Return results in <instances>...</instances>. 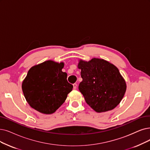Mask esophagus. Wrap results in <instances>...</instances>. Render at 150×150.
I'll return each mask as SVG.
<instances>
[{
	"label": "esophagus",
	"mask_w": 150,
	"mask_h": 150,
	"mask_svg": "<svg viewBox=\"0 0 150 150\" xmlns=\"http://www.w3.org/2000/svg\"><path fill=\"white\" fill-rule=\"evenodd\" d=\"M77 83H73V88H74V89H76V88H77Z\"/></svg>",
	"instance_id": "1"
}]
</instances>
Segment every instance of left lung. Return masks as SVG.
Instances as JSON below:
<instances>
[{
	"instance_id": "obj_1",
	"label": "left lung",
	"mask_w": 150,
	"mask_h": 150,
	"mask_svg": "<svg viewBox=\"0 0 150 150\" xmlns=\"http://www.w3.org/2000/svg\"><path fill=\"white\" fill-rule=\"evenodd\" d=\"M82 81L79 90L86 103L97 112H106L116 107L126 91V83L115 65L103 59L80 60Z\"/></svg>"
}]
</instances>
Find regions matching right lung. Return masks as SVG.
<instances>
[{
  "label": "right lung",
  "instance_id": "right-lung-1",
  "mask_svg": "<svg viewBox=\"0 0 150 150\" xmlns=\"http://www.w3.org/2000/svg\"><path fill=\"white\" fill-rule=\"evenodd\" d=\"M64 63L51 60L30 69L22 83V90L29 105L40 112H54L64 102L73 86L62 70Z\"/></svg>",
  "mask_w": 150,
  "mask_h": 150
}]
</instances>
